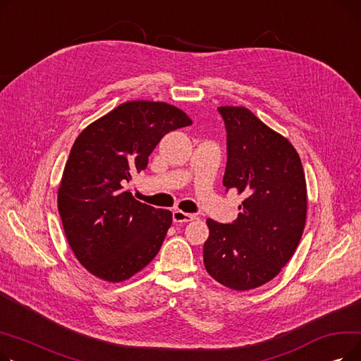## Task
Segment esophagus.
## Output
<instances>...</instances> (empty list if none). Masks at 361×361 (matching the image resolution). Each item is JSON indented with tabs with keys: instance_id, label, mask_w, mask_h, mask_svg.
<instances>
[{
	"instance_id": "obj_1",
	"label": "esophagus",
	"mask_w": 361,
	"mask_h": 361,
	"mask_svg": "<svg viewBox=\"0 0 361 361\" xmlns=\"http://www.w3.org/2000/svg\"><path fill=\"white\" fill-rule=\"evenodd\" d=\"M173 219H174V222H190V221L196 219V216L192 214H185L183 211H174Z\"/></svg>"
}]
</instances>
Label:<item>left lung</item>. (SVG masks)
I'll return each mask as SVG.
<instances>
[{"mask_svg": "<svg viewBox=\"0 0 361 361\" xmlns=\"http://www.w3.org/2000/svg\"><path fill=\"white\" fill-rule=\"evenodd\" d=\"M228 161L224 187L244 200L233 224L207 219L204 268L234 291L274 279L293 257L307 215V185L300 157L288 139L244 106H219Z\"/></svg>", "mask_w": 361, "mask_h": 361, "instance_id": "8db88e82", "label": "left lung"}]
</instances>
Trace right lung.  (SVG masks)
Wrapping results in <instances>:
<instances>
[{
    "label": "right lung",
    "mask_w": 361,
    "mask_h": 361,
    "mask_svg": "<svg viewBox=\"0 0 361 361\" xmlns=\"http://www.w3.org/2000/svg\"><path fill=\"white\" fill-rule=\"evenodd\" d=\"M192 123L166 102L128 101L75 139L56 202L70 247L93 276L123 282L158 255L173 214L136 200L124 185L166 133Z\"/></svg>",
    "instance_id": "right-lung-1"
}]
</instances>
